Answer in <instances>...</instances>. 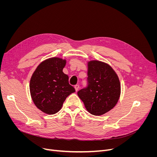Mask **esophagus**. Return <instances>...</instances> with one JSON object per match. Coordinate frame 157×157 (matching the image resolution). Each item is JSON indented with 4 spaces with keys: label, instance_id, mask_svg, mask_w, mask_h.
Instances as JSON below:
<instances>
[{
    "label": "esophagus",
    "instance_id": "esophagus-1",
    "mask_svg": "<svg viewBox=\"0 0 157 157\" xmlns=\"http://www.w3.org/2000/svg\"><path fill=\"white\" fill-rule=\"evenodd\" d=\"M74 88H75L76 91L77 92L78 90V89H79V85H74Z\"/></svg>",
    "mask_w": 157,
    "mask_h": 157
}]
</instances>
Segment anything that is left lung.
Here are the masks:
<instances>
[{
	"label": "left lung",
	"instance_id": "obj_1",
	"mask_svg": "<svg viewBox=\"0 0 157 157\" xmlns=\"http://www.w3.org/2000/svg\"><path fill=\"white\" fill-rule=\"evenodd\" d=\"M87 86L78 92L87 111L99 116L112 109L120 98L119 78L110 65L93 60L88 63Z\"/></svg>",
	"mask_w": 157,
	"mask_h": 157
}]
</instances>
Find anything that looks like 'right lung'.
I'll return each instance as SVG.
<instances>
[{
  "instance_id": "add662e5",
  "label": "right lung",
  "mask_w": 157,
  "mask_h": 157,
  "mask_svg": "<svg viewBox=\"0 0 157 157\" xmlns=\"http://www.w3.org/2000/svg\"><path fill=\"white\" fill-rule=\"evenodd\" d=\"M66 60L53 57L41 62L33 73L30 82L31 97L40 110L53 114L62 108L65 100L75 92L63 72Z\"/></svg>"
}]
</instances>
